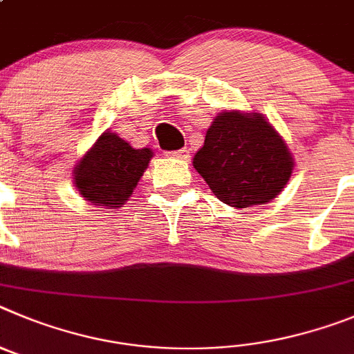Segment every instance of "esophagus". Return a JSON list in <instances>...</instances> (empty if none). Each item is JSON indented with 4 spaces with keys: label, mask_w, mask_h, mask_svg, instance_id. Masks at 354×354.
Instances as JSON below:
<instances>
[{
    "label": "esophagus",
    "mask_w": 354,
    "mask_h": 354,
    "mask_svg": "<svg viewBox=\"0 0 354 354\" xmlns=\"http://www.w3.org/2000/svg\"><path fill=\"white\" fill-rule=\"evenodd\" d=\"M171 157H176V158H183V160H189L190 158V149L187 148H181V149H176V151H173V153H169Z\"/></svg>",
    "instance_id": "1"
}]
</instances>
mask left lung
<instances>
[{
	"instance_id": "obj_1",
	"label": "left lung",
	"mask_w": 354,
	"mask_h": 354,
	"mask_svg": "<svg viewBox=\"0 0 354 354\" xmlns=\"http://www.w3.org/2000/svg\"><path fill=\"white\" fill-rule=\"evenodd\" d=\"M194 167L222 203L250 208L282 192L295 162L263 114L224 111L206 130Z\"/></svg>"
}]
</instances>
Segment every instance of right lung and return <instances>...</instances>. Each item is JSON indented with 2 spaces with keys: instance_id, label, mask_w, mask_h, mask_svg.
Returning <instances> with one entry per match:
<instances>
[{
  "instance_id": "obj_1",
  "label": "right lung",
  "mask_w": 354,
  "mask_h": 354,
  "mask_svg": "<svg viewBox=\"0 0 354 354\" xmlns=\"http://www.w3.org/2000/svg\"><path fill=\"white\" fill-rule=\"evenodd\" d=\"M153 151L136 149L116 132H104L74 169V183L88 203L106 208L125 205Z\"/></svg>"
}]
</instances>
